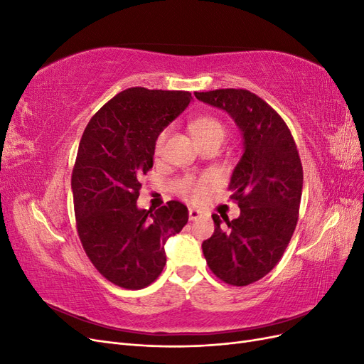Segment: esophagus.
Returning a JSON list of instances; mask_svg holds the SVG:
<instances>
[{
    "mask_svg": "<svg viewBox=\"0 0 364 364\" xmlns=\"http://www.w3.org/2000/svg\"><path fill=\"white\" fill-rule=\"evenodd\" d=\"M200 215H202V213L197 211V209H194V208H190V209H188V217H190L191 222H194V220H197Z\"/></svg>",
    "mask_w": 364,
    "mask_h": 364,
    "instance_id": "1",
    "label": "esophagus"
}]
</instances>
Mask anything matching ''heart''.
Here are the masks:
<instances>
[{"label":"heart","mask_w":364,"mask_h":364,"mask_svg":"<svg viewBox=\"0 0 364 364\" xmlns=\"http://www.w3.org/2000/svg\"><path fill=\"white\" fill-rule=\"evenodd\" d=\"M191 132L196 138L197 142H205V141H211V139H220L223 141L226 135V126L215 117L211 115H205L196 118L191 123ZM168 135V129L162 130L158 135L155 141V153L156 155H161L165 141H167ZM215 183L213 176H203L200 179H183L179 183V193L185 197H188L191 200H200L202 197L213 188Z\"/></svg>","instance_id":"heart-1"}]
</instances>
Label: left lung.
Instances as JSON below:
<instances>
[{
  "label": "left lung",
  "instance_id": "left-lung-1",
  "mask_svg": "<svg viewBox=\"0 0 364 364\" xmlns=\"http://www.w3.org/2000/svg\"><path fill=\"white\" fill-rule=\"evenodd\" d=\"M235 119L245 153L230 178V200L240 217L226 225L213 214L214 234L203 241L208 267L218 279L245 287L273 270L299 218L304 171L289 126L261 97L247 90L194 92Z\"/></svg>",
  "mask_w": 364,
  "mask_h": 364
}]
</instances>
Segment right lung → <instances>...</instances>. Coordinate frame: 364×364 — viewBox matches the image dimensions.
I'll use <instances>...</instances> for the list:
<instances>
[{"label": "right lung", "instance_id": "obj_1", "mask_svg": "<svg viewBox=\"0 0 364 364\" xmlns=\"http://www.w3.org/2000/svg\"><path fill=\"white\" fill-rule=\"evenodd\" d=\"M190 102L188 91L129 87L98 109L82 135L71 176L77 234L94 267L121 289L155 282L167 262L165 240L188 222L178 200L156 211L136 200L158 135Z\"/></svg>", "mask_w": 364, "mask_h": 364}]
</instances>
